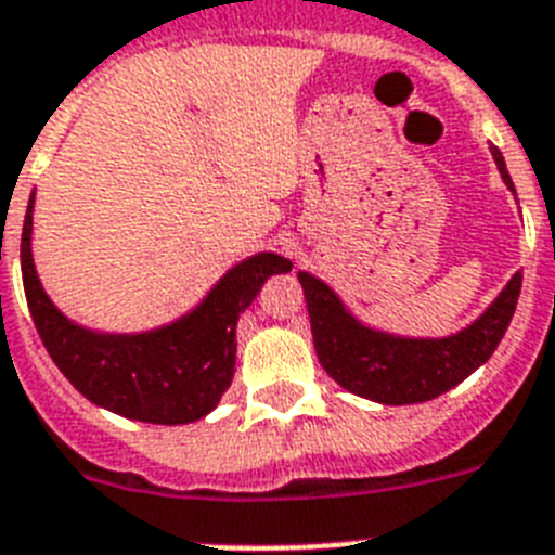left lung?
I'll return each instance as SVG.
<instances>
[{
    "label": "left lung",
    "instance_id": "1",
    "mask_svg": "<svg viewBox=\"0 0 555 555\" xmlns=\"http://www.w3.org/2000/svg\"><path fill=\"white\" fill-rule=\"evenodd\" d=\"M503 182L514 193L505 159L491 145ZM516 196V193H514ZM311 317L317 359L336 385L378 404H421L457 387L489 362L514 317L522 272H516L489 309L463 331L440 339H415L371 328L350 314L334 288L309 272H297Z\"/></svg>",
    "mask_w": 555,
    "mask_h": 555
}]
</instances>
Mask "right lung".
Instances as JSON below:
<instances>
[{
    "label": "right lung",
    "instance_id": "obj_1",
    "mask_svg": "<svg viewBox=\"0 0 555 555\" xmlns=\"http://www.w3.org/2000/svg\"><path fill=\"white\" fill-rule=\"evenodd\" d=\"M33 196L22 227V281L41 343L69 385L108 413L145 424H191L212 413L235 373L238 317L269 274L292 272V260L258 253L235 263L196 309L170 325L103 334L73 323L47 297L33 263Z\"/></svg>",
    "mask_w": 555,
    "mask_h": 555
}]
</instances>
